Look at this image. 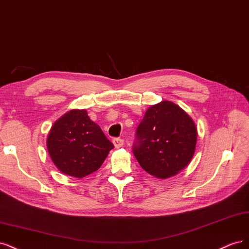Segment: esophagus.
Wrapping results in <instances>:
<instances>
[{
	"instance_id": "esophagus-1",
	"label": "esophagus",
	"mask_w": 249,
	"mask_h": 249,
	"mask_svg": "<svg viewBox=\"0 0 249 249\" xmlns=\"http://www.w3.org/2000/svg\"><path fill=\"white\" fill-rule=\"evenodd\" d=\"M113 142H114V145H115L116 148H120V147L123 146L124 141H123L122 139H120V138H115V139L113 140Z\"/></svg>"
}]
</instances>
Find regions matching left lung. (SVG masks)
Segmentation results:
<instances>
[{
	"label": "left lung",
	"mask_w": 249,
	"mask_h": 249,
	"mask_svg": "<svg viewBox=\"0 0 249 249\" xmlns=\"http://www.w3.org/2000/svg\"><path fill=\"white\" fill-rule=\"evenodd\" d=\"M196 127L181 107L170 101L151 107L135 132L132 152L140 165L164 179L179 173L195 154Z\"/></svg>",
	"instance_id": "8db88e82"
}]
</instances>
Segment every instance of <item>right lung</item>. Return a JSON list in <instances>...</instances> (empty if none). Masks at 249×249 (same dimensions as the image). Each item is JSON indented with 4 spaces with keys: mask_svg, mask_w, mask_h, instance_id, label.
<instances>
[{
    "mask_svg": "<svg viewBox=\"0 0 249 249\" xmlns=\"http://www.w3.org/2000/svg\"><path fill=\"white\" fill-rule=\"evenodd\" d=\"M113 148L85 109L70 110L60 118L47 138V150L55 166L75 178L97 171Z\"/></svg>",
    "mask_w": 249,
    "mask_h": 249,
    "instance_id": "right-lung-1",
    "label": "right lung"
}]
</instances>
